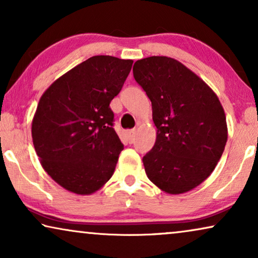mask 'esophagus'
Listing matches in <instances>:
<instances>
[{
    "label": "esophagus",
    "mask_w": 258,
    "mask_h": 258,
    "mask_svg": "<svg viewBox=\"0 0 258 258\" xmlns=\"http://www.w3.org/2000/svg\"><path fill=\"white\" fill-rule=\"evenodd\" d=\"M135 135H136V132L134 129L126 132V139H128L129 143H134V141H135Z\"/></svg>",
    "instance_id": "esophagus-1"
}]
</instances>
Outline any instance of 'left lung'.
Returning a JSON list of instances; mask_svg holds the SVG:
<instances>
[{"label": "left lung", "mask_w": 258, "mask_h": 258, "mask_svg": "<svg viewBox=\"0 0 258 258\" xmlns=\"http://www.w3.org/2000/svg\"><path fill=\"white\" fill-rule=\"evenodd\" d=\"M134 79L153 107L157 137L143 156L148 178L165 192L182 194L208 178L228 140L216 94L182 63L167 56L135 62Z\"/></svg>", "instance_id": "1"}]
</instances>
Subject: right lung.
Wrapping results in <instances>:
<instances>
[{
    "instance_id": "1",
    "label": "right lung",
    "mask_w": 258,
    "mask_h": 258,
    "mask_svg": "<svg viewBox=\"0 0 258 258\" xmlns=\"http://www.w3.org/2000/svg\"><path fill=\"white\" fill-rule=\"evenodd\" d=\"M132 59L93 56L42 95L31 135L48 175L69 191L88 195L114 174L123 144L110 102L122 90Z\"/></svg>"
}]
</instances>
